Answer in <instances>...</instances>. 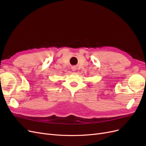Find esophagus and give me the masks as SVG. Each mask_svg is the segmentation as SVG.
Returning <instances> with one entry per match:
<instances>
[{
	"label": "esophagus",
	"instance_id": "1",
	"mask_svg": "<svg viewBox=\"0 0 146 146\" xmlns=\"http://www.w3.org/2000/svg\"><path fill=\"white\" fill-rule=\"evenodd\" d=\"M71 69H72V71H74V72L76 71V70H77V68L76 67V66H72V67L71 68Z\"/></svg>",
	"mask_w": 146,
	"mask_h": 146
}]
</instances>
